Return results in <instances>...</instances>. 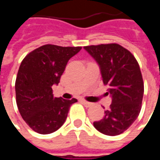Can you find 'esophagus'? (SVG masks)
<instances>
[{"instance_id":"esophagus-1","label":"esophagus","mask_w":160,"mask_h":160,"mask_svg":"<svg viewBox=\"0 0 160 160\" xmlns=\"http://www.w3.org/2000/svg\"><path fill=\"white\" fill-rule=\"evenodd\" d=\"M81 103H82L86 107H91V106L92 105V103H90V102H87V101L84 100V99H81Z\"/></svg>"}]
</instances>
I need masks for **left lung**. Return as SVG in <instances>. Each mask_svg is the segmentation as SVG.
Masks as SVG:
<instances>
[{
  "label": "left lung",
  "instance_id": "obj_1",
  "mask_svg": "<svg viewBox=\"0 0 160 160\" xmlns=\"http://www.w3.org/2000/svg\"><path fill=\"white\" fill-rule=\"evenodd\" d=\"M100 67L103 82L112 97L104 118L94 122L96 129L107 135L123 133L136 120L141 109L144 82L133 54L118 43L85 46Z\"/></svg>",
  "mask_w": 160,
  "mask_h": 160
}]
</instances>
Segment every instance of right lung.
Returning a JSON list of instances; mask_svg holds the SVG:
<instances>
[{"label":"right lung","mask_w":160,"mask_h":160,"mask_svg":"<svg viewBox=\"0 0 160 160\" xmlns=\"http://www.w3.org/2000/svg\"><path fill=\"white\" fill-rule=\"evenodd\" d=\"M81 47L45 44L30 52L19 66L15 81L16 103L21 117L32 130L50 134L62 126L76 98L53 96L68 60Z\"/></svg>","instance_id":"right-lung-1"}]
</instances>
